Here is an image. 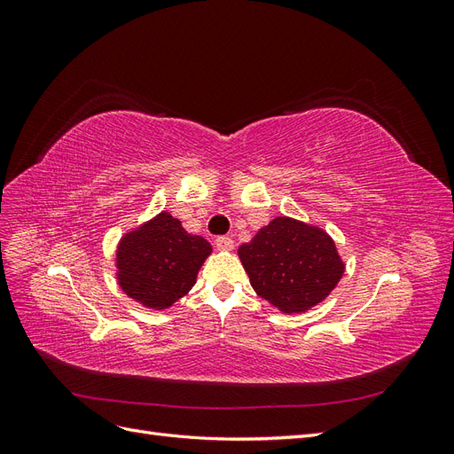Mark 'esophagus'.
I'll use <instances>...</instances> for the list:
<instances>
[{"mask_svg": "<svg viewBox=\"0 0 454 454\" xmlns=\"http://www.w3.org/2000/svg\"><path fill=\"white\" fill-rule=\"evenodd\" d=\"M215 246H217V250L231 252L232 248H235V242H232L231 237H219V239L215 240Z\"/></svg>", "mask_w": 454, "mask_h": 454, "instance_id": "obj_1", "label": "esophagus"}]
</instances>
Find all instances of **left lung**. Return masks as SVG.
Masks as SVG:
<instances>
[{
    "mask_svg": "<svg viewBox=\"0 0 454 454\" xmlns=\"http://www.w3.org/2000/svg\"><path fill=\"white\" fill-rule=\"evenodd\" d=\"M239 257L254 292L284 314L307 312L345 274L335 240L320 227L280 215L242 244Z\"/></svg>",
    "mask_w": 454,
    "mask_h": 454,
    "instance_id": "obj_1",
    "label": "left lung"
}]
</instances>
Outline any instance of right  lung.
Here are the masks:
<instances>
[{
    "label": "right lung",
    "instance_id": "add662e5",
    "mask_svg": "<svg viewBox=\"0 0 454 454\" xmlns=\"http://www.w3.org/2000/svg\"><path fill=\"white\" fill-rule=\"evenodd\" d=\"M210 254L208 240L191 235L180 219L162 210L121 237L115 278L144 309L164 310L191 292Z\"/></svg>",
    "mask_w": 454,
    "mask_h": 454
}]
</instances>
